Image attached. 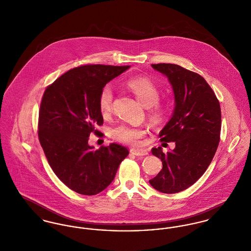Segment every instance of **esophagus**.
<instances>
[{
  "instance_id": "esophagus-1",
  "label": "esophagus",
  "mask_w": 251,
  "mask_h": 251,
  "mask_svg": "<svg viewBox=\"0 0 251 251\" xmlns=\"http://www.w3.org/2000/svg\"><path fill=\"white\" fill-rule=\"evenodd\" d=\"M131 153L137 156H141V155H146L148 154V152L146 149H132Z\"/></svg>"
}]
</instances>
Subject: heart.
Returning a JSON list of instances; mask_svg holds the SVG:
<instances>
[{"label": "heart", "instance_id": "obj_1", "mask_svg": "<svg viewBox=\"0 0 251 251\" xmlns=\"http://www.w3.org/2000/svg\"><path fill=\"white\" fill-rule=\"evenodd\" d=\"M129 89L135 94L136 98L146 107L150 108V116L154 122L160 121L166 114V107L158 104L159 90L154 82L147 77H136L130 79L127 83ZM114 91L110 85L105 86L99 96V109L103 116H108L113 107ZM113 136L118 141L138 144L139 139L145 135V131L141 128H133L126 125H119L113 132Z\"/></svg>", "mask_w": 251, "mask_h": 251}]
</instances>
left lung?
<instances>
[{
  "mask_svg": "<svg viewBox=\"0 0 251 251\" xmlns=\"http://www.w3.org/2000/svg\"><path fill=\"white\" fill-rule=\"evenodd\" d=\"M154 71L168 78L174 94L173 114L160 131L161 141H174V150L152 154L162 169L150 184L162 193L183 191L206 171L220 142L221 107L205 79L176 64H153Z\"/></svg>",
  "mask_w": 251,
  "mask_h": 251,
  "instance_id": "1",
  "label": "left lung"
}]
</instances>
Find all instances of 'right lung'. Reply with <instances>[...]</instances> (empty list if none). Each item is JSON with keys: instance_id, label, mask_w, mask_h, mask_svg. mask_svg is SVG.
Wrapping results in <instances>:
<instances>
[{"instance_id": "right-lung-1", "label": "right lung", "mask_w": 251, "mask_h": 251, "mask_svg": "<svg viewBox=\"0 0 251 251\" xmlns=\"http://www.w3.org/2000/svg\"><path fill=\"white\" fill-rule=\"evenodd\" d=\"M130 66L87 65L70 70L49 86L39 112V140L53 172L70 189L92 196L106 189L116 176L126 147L110 143L96 150L91 133L103 124L101 90Z\"/></svg>"}]
</instances>
